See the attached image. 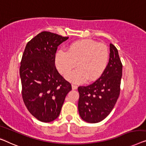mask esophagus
Wrapping results in <instances>:
<instances>
[{
  "label": "esophagus",
  "instance_id": "34e87169",
  "mask_svg": "<svg viewBox=\"0 0 146 146\" xmlns=\"http://www.w3.org/2000/svg\"><path fill=\"white\" fill-rule=\"evenodd\" d=\"M72 88L73 90H76V89L78 88V86L74 85V84H72Z\"/></svg>",
  "mask_w": 146,
  "mask_h": 146
}]
</instances>
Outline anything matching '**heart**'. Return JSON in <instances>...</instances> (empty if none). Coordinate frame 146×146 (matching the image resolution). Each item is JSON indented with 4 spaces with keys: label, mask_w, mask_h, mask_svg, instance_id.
<instances>
[{
    "label": "heart",
    "mask_w": 146,
    "mask_h": 146,
    "mask_svg": "<svg viewBox=\"0 0 146 146\" xmlns=\"http://www.w3.org/2000/svg\"><path fill=\"white\" fill-rule=\"evenodd\" d=\"M109 59L108 47L94 40L84 39L76 41L68 50H58L54 56L58 71L66 74L75 66L78 68L65 77L74 84H82L88 80L95 81L100 78L106 69Z\"/></svg>",
    "instance_id": "1"
}]
</instances>
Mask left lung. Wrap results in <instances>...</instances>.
Listing matches in <instances>:
<instances>
[{
  "mask_svg": "<svg viewBox=\"0 0 146 146\" xmlns=\"http://www.w3.org/2000/svg\"><path fill=\"white\" fill-rule=\"evenodd\" d=\"M109 63L102 76L87 86H80L78 111L84 121L97 123L105 119L119 98L122 64L117 48L110 44Z\"/></svg>",
  "mask_w": 146,
  "mask_h": 146,
  "instance_id": "8db88e82",
  "label": "left lung"
}]
</instances>
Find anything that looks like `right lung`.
I'll list each match as a JSON object with an SVG mask.
<instances>
[{
	"mask_svg": "<svg viewBox=\"0 0 146 146\" xmlns=\"http://www.w3.org/2000/svg\"><path fill=\"white\" fill-rule=\"evenodd\" d=\"M68 39L42 31L27 43L20 63L22 96L29 113L39 121L51 122L60 115L71 84L54 64L58 46Z\"/></svg>",
	"mask_w": 146,
	"mask_h": 146,
	"instance_id": "obj_1",
	"label": "right lung"
}]
</instances>
